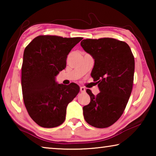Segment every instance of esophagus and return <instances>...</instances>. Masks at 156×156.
<instances>
[{"label": "esophagus", "mask_w": 156, "mask_h": 156, "mask_svg": "<svg viewBox=\"0 0 156 156\" xmlns=\"http://www.w3.org/2000/svg\"><path fill=\"white\" fill-rule=\"evenodd\" d=\"M80 90L81 92H84V91H85V88L83 87H80Z\"/></svg>", "instance_id": "obj_1"}]
</instances>
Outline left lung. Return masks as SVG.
I'll return each instance as SVG.
<instances>
[{
  "label": "left lung",
  "instance_id": "8db88e82",
  "mask_svg": "<svg viewBox=\"0 0 156 156\" xmlns=\"http://www.w3.org/2000/svg\"><path fill=\"white\" fill-rule=\"evenodd\" d=\"M80 44L94 59L91 73L100 93L90 89L89 104L83 107L84 120L96 128L109 127L124 112L133 88L135 61L130 47L112 38L84 39Z\"/></svg>",
  "mask_w": 156,
  "mask_h": 156
}]
</instances>
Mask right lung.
<instances>
[{
	"mask_svg": "<svg viewBox=\"0 0 156 156\" xmlns=\"http://www.w3.org/2000/svg\"><path fill=\"white\" fill-rule=\"evenodd\" d=\"M82 39L42 35L25 47L21 72L23 101L31 119L42 127L64 122L67 105L80 91L75 83L57 84L55 76L66 67L67 55Z\"/></svg>",
	"mask_w": 156,
	"mask_h": 156,
	"instance_id": "1",
	"label": "right lung"
}]
</instances>
